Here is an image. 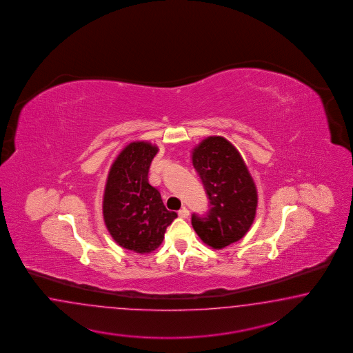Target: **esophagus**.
<instances>
[{"label":"esophagus","instance_id":"esophagus-1","mask_svg":"<svg viewBox=\"0 0 353 353\" xmlns=\"http://www.w3.org/2000/svg\"><path fill=\"white\" fill-rule=\"evenodd\" d=\"M189 214H190V212H189V210L186 207H182L181 210L179 211V216L182 217V219H188Z\"/></svg>","mask_w":353,"mask_h":353}]
</instances>
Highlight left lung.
Listing matches in <instances>:
<instances>
[{"mask_svg":"<svg viewBox=\"0 0 353 353\" xmlns=\"http://www.w3.org/2000/svg\"><path fill=\"white\" fill-rule=\"evenodd\" d=\"M192 159L210 199L207 214H192V228L205 245L224 248L243 238L255 220V182L239 151L224 137L203 139Z\"/></svg>","mask_w":353,"mask_h":353,"instance_id":"obj_1","label":"left lung"}]
</instances>
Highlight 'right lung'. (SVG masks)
Listing matches in <instances>:
<instances>
[{"label":"right lung","mask_w":353,"mask_h":353,"mask_svg":"<svg viewBox=\"0 0 353 353\" xmlns=\"http://www.w3.org/2000/svg\"><path fill=\"white\" fill-rule=\"evenodd\" d=\"M158 148L130 142L112 163L103 194V220L119 246L149 254L161 246L177 214L168 211L161 192L149 183V168Z\"/></svg>","instance_id":"add662e5"}]
</instances>
